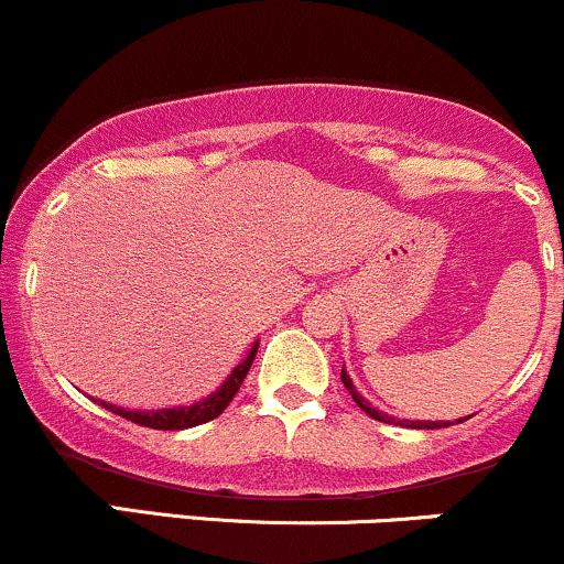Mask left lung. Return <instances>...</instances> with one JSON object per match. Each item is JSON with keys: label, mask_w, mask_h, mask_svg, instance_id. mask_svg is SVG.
<instances>
[{"label": "left lung", "mask_w": 564, "mask_h": 564, "mask_svg": "<svg viewBox=\"0 0 564 564\" xmlns=\"http://www.w3.org/2000/svg\"><path fill=\"white\" fill-rule=\"evenodd\" d=\"M341 384H345L347 390H349V394H352L355 403H358L360 408H364V411L368 413V416L377 419V422H384V424H403V426H411V430H443V426H448V422H408V419H394V416H390V413H381V411H377V408H373L371 403H368L366 398H360L358 390H355L352 379L347 377L345 368H341ZM456 422H467V419H456Z\"/></svg>", "instance_id": "obj_1"}]
</instances>
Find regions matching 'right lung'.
<instances>
[{
	"instance_id": "obj_1",
	"label": "right lung",
	"mask_w": 564,
	"mask_h": 564,
	"mask_svg": "<svg viewBox=\"0 0 564 564\" xmlns=\"http://www.w3.org/2000/svg\"><path fill=\"white\" fill-rule=\"evenodd\" d=\"M257 347L260 345L251 347L249 355L243 358V364H238L236 368H232L230 377L223 381V387H219L217 392H212L209 398L198 400V403H193V405L156 408V411H127V408L106 403V400H97V403H100L102 408H108V411L116 413V416L129 419V422H134L140 426H151V430H187V426L206 424V422H212V419H217L219 413L230 405V400L236 398V392L241 390V381L246 379V373H249L251 364H254Z\"/></svg>"
}]
</instances>
